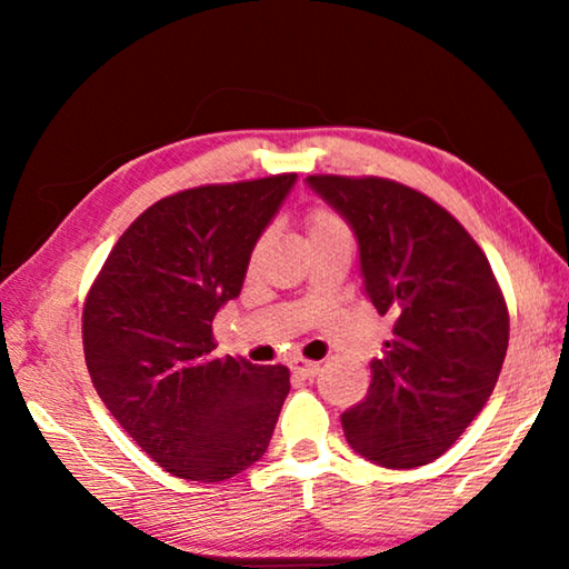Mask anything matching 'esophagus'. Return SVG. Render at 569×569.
Masks as SVG:
<instances>
[{"instance_id": "1", "label": "esophagus", "mask_w": 569, "mask_h": 569, "mask_svg": "<svg viewBox=\"0 0 569 569\" xmlns=\"http://www.w3.org/2000/svg\"><path fill=\"white\" fill-rule=\"evenodd\" d=\"M319 369H321L319 361L298 359V361L293 363V373H296V377H301V379H313L316 373H319Z\"/></svg>"}]
</instances>
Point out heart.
Instances as JSON below:
<instances>
[{
    "mask_svg": "<svg viewBox=\"0 0 569 569\" xmlns=\"http://www.w3.org/2000/svg\"><path fill=\"white\" fill-rule=\"evenodd\" d=\"M306 230L308 238L326 236V233H341V230H349L343 223V218L331 208H313L306 218Z\"/></svg>",
    "mask_w": 569,
    "mask_h": 569,
    "instance_id": "b5f03b06",
    "label": "heart"
}]
</instances>
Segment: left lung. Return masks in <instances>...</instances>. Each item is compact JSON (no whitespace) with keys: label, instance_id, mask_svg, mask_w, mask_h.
<instances>
[{"label":"left lung","instance_id":"8db88e82","mask_svg":"<svg viewBox=\"0 0 569 569\" xmlns=\"http://www.w3.org/2000/svg\"><path fill=\"white\" fill-rule=\"evenodd\" d=\"M306 182L351 226L363 291L393 319L369 393L341 413L346 441L389 469L429 465L475 421L502 371L509 313L492 266L419 190L373 176Z\"/></svg>","mask_w":569,"mask_h":569}]
</instances>
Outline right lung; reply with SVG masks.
<instances>
[{
	"label": "right lung",
	"instance_id": "add662e5",
	"mask_svg": "<svg viewBox=\"0 0 569 569\" xmlns=\"http://www.w3.org/2000/svg\"><path fill=\"white\" fill-rule=\"evenodd\" d=\"M296 172L200 186L150 206L110 250L82 311L100 399L180 479L223 481L261 459L291 391L286 366L216 359L213 319Z\"/></svg>",
	"mask_w": 569,
	"mask_h": 569
}]
</instances>
